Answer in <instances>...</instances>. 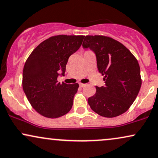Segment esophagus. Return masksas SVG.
Here are the masks:
<instances>
[{
    "label": "esophagus",
    "mask_w": 158,
    "mask_h": 158,
    "mask_svg": "<svg viewBox=\"0 0 158 158\" xmlns=\"http://www.w3.org/2000/svg\"><path fill=\"white\" fill-rule=\"evenodd\" d=\"M85 85V83H80V86L81 87H84Z\"/></svg>",
    "instance_id": "obj_1"
}]
</instances>
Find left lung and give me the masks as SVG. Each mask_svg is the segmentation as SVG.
I'll use <instances>...</instances> for the list:
<instances>
[{
  "mask_svg": "<svg viewBox=\"0 0 158 158\" xmlns=\"http://www.w3.org/2000/svg\"><path fill=\"white\" fill-rule=\"evenodd\" d=\"M83 48L94 52L99 72L104 75L105 86H96L89 97L91 108L100 116L113 118L131 106L141 86L139 62L125 46L108 36H84Z\"/></svg>",
  "mask_w": 158,
  "mask_h": 158,
  "instance_id": "8db88e82",
  "label": "left lung"
}]
</instances>
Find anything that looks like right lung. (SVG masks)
<instances>
[{"label": "right lung", "instance_id": "1", "mask_svg": "<svg viewBox=\"0 0 158 158\" xmlns=\"http://www.w3.org/2000/svg\"><path fill=\"white\" fill-rule=\"evenodd\" d=\"M84 36L57 35L43 41L33 50L23 72V89L34 109L55 118L67 114L73 105L78 83H60L69 57L79 49Z\"/></svg>", "mask_w": 158, "mask_h": 158}]
</instances>
